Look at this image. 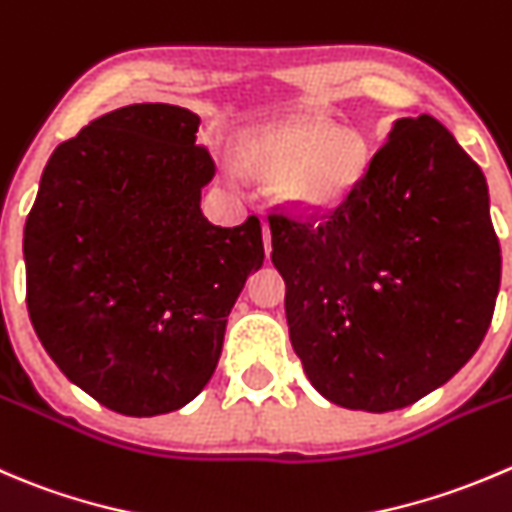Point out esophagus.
I'll return each instance as SVG.
<instances>
[{"instance_id": "1", "label": "esophagus", "mask_w": 512, "mask_h": 512, "mask_svg": "<svg viewBox=\"0 0 512 512\" xmlns=\"http://www.w3.org/2000/svg\"><path fill=\"white\" fill-rule=\"evenodd\" d=\"M262 242H265V255L270 257V252H272V240H270V227H267L265 222H262Z\"/></svg>"}]
</instances>
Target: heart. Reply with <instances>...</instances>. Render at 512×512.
Returning a JSON list of instances; mask_svg holds the SVG:
<instances>
[{
    "label": "heart",
    "mask_w": 512,
    "mask_h": 512,
    "mask_svg": "<svg viewBox=\"0 0 512 512\" xmlns=\"http://www.w3.org/2000/svg\"><path fill=\"white\" fill-rule=\"evenodd\" d=\"M247 165L277 175V190L302 210H330L360 182L367 147L360 132L325 119H290L242 145Z\"/></svg>",
    "instance_id": "1"
}]
</instances>
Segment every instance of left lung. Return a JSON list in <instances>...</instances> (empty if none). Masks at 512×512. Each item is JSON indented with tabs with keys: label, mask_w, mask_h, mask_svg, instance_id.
Returning <instances> with one entry per match:
<instances>
[{
	"label": "left lung",
	"mask_w": 512,
	"mask_h": 512,
	"mask_svg": "<svg viewBox=\"0 0 512 512\" xmlns=\"http://www.w3.org/2000/svg\"><path fill=\"white\" fill-rule=\"evenodd\" d=\"M267 222L292 347L330 403L413 405L483 342L500 287L488 185L430 114L395 124L340 205Z\"/></svg>",
	"instance_id": "1"
}]
</instances>
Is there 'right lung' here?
<instances>
[{
    "instance_id": "add662e5",
    "label": "right lung",
    "mask_w": 512,
    "mask_h": 512,
    "mask_svg": "<svg viewBox=\"0 0 512 512\" xmlns=\"http://www.w3.org/2000/svg\"><path fill=\"white\" fill-rule=\"evenodd\" d=\"M175 104L114 109L62 142L24 225L27 310L59 370L132 418L172 413L215 372L227 315L265 260L255 215L200 210L215 160Z\"/></svg>"
}]
</instances>
